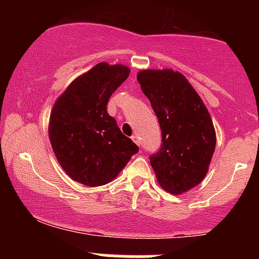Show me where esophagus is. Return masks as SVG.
Returning <instances> with one entry per match:
<instances>
[{
	"instance_id": "esophagus-1",
	"label": "esophagus",
	"mask_w": 259,
	"mask_h": 259,
	"mask_svg": "<svg viewBox=\"0 0 259 259\" xmlns=\"http://www.w3.org/2000/svg\"><path fill=\"white\" fill-rule=\"evenodd\" d=\"M132 140H133L134 142H135L136 145H138V146H140V144H141V142H140L139 135H136V134H135V135H133V136H132Z\"/></svg>"
}]
</instances>
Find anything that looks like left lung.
<instances>
[{
    "mask_svg": "<svg viewBox=\"0 0 259 259\" xmlns=\"http://www.w3.org/2000/svg\"><path fill=\"white\" fill-rule=\"evenodd\" d=\"M138 81L162 130V147L151 156L157 181L169 194H184L208 173L217 144L212 118L200 95L179 72L140 70Z\"/></svg>",
    "mask_w": 259,
    "mask_h": 259,
    "instance_id": "left-lung-1",
    "label": "left lung"
}]
</instances>
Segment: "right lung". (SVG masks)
I'll list each match as a JSON object with an SVG mask.
<instances>
[{
    "label": "right lung",
    "instance_id": "obj_1",
    "mask_svg": "<svg viewBox=\"0 0 259 259\" xmlns=\"http://www.w3.org/2000/svg\"><path fill=\"white\" fill-rule=\"evenodd\" d=\"M129 73L126 65L101 62L74 79L52 107V150L65 173L82 185L111 183L139 151L107 112L109 97Z\"/></svg>",
    "mask_w": 259,
    "mask_h": 259
}]
</instances>
